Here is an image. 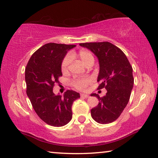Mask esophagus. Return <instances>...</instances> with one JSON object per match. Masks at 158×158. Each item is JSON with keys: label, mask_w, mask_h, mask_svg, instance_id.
<instances>
[{"label": "esophagus", "mask_w": 158, "mask_h": 158, "mask_svg": "<svg viewBox=\"0 0 158 158\" xmlns=\"http://www.w3.org/2000/svg\"><path fill=\"white\" fill-rule=\"evenodd\" d=\"M89 95L88 94H81V97L82 98H89Z\"/></svg>", "instance_id": "34e87169"}]
</instances>
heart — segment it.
<instances>
[{"label":"heart","mask_w":158,"mask_h":158,"mask_svg":"<svg viewBox=\"0 0 158 158\" xmlns=\"http://www.w3.org/2000/svg\"><path fill=\"white\" fill-rule=\"evenodd\" d=\"M74 56H77L84 66H87L89 63L94 62V56H92V55H91L89 52L86 50L81 49V50H80L79 52L77 53L72 52L70 53L69 55H67L66 56L62 63V71L63 72H67L69 64L70 62H71V59L74 57ZM90 82L91 79L89 78V77H85V78L75 79L74 81H73L72 84L73 86H74L76 89H79V90H84V89L87 87V86L90 84Z\"/></svg>","instance_id":"1"}]
</instances>
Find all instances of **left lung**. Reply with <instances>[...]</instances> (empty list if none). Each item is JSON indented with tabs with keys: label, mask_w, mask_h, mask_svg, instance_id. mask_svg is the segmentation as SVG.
Here are the masks:
<instances>
[{
	"label": "left lung",
	"mask_w": 158,
	"mask_h": 158,
	"mask_svg": "<svg viewBox=\"0 0 158 158\" xmlns=\"http://www.w3.org/2000/svg\"><path fill=\"white\" fill-rule=\"evenodd\" d=\"M79 45L96 56L99 64L98 89L107 91L102 98L96 94H91L99 101L97 106L91 110V117L101 124L112 123L128 103L134 84L133 68L123 51L110 42H86Z\"/></svg>",
	"instance_id": "obj_1"
}]
</instances>
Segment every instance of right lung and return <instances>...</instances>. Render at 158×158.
<instances>
[{
    "label": "right lung",
    "mask_w": 158,
    "mask_h": 158,
    "mask_svg": "<svg viewBox=\"0 0 158 158\" xmlns=\"http://www.w3.org/2000/svg\"><path fill=\"white\" fill-rule=\"evenodd\" d=\"M73 44L48 43L37 49L25 69L27 95L40 118L49 126H64L72 118L73 102L79 93L68 90L62 96L53 93L55 84L62 76V63Z\"/></svg>",
    "instance_id": "obj_1"
}]
</instances>
